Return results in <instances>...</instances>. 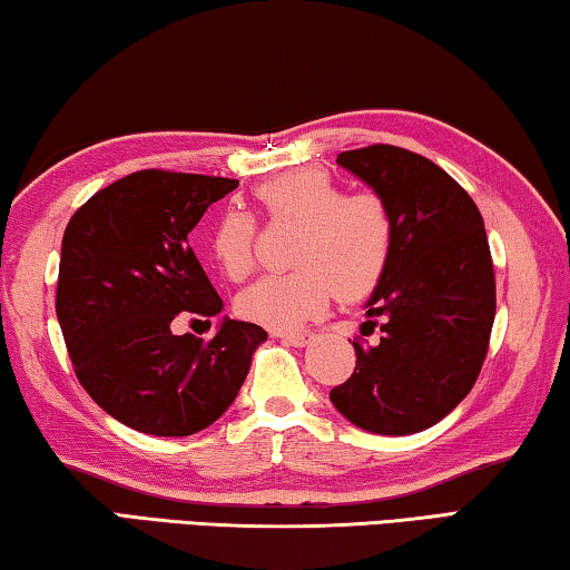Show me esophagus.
<instances>
[{
	"instance_id": "obj_1",
	"label": "esophagus",
	"mask_w": 570,
	"mask_h": 570,
	"mask_svg": "<svg viewBox=\"0 0 570 570\" xmlns=\"http://www.w3.org/2000/svg\"><path fill=\"white\" fill-rule=\"evenodd\" d=\"M273 335H277V338H283L285 343H291V346H295V348H305L307 343L313 341V333L311 331H275Z\"/></svg>"
}]
</instances>
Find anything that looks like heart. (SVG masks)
Here are the masks:
<instances>
[{
  "instance_id": "heart-1",
  "label": "heart",
  "mask_w": 570,
  "mask_h": 570,
  "mask_svg": "<svg viewBox=\"0 0 570 570\" xmlns=\"http://www.w3.org/2000/svg\"><path fill=\"white\" fill-rule=\"evenodd\" d=\"M255 199L269 219L297 224L291 273L259 277L239 293L237 311L273 331H295L321 315L333 295L361 301L373 293L394 255L396 227L376 194H346L318 169L285 171L263 181ZM255 222L227 209L214 224L212 255L224 275L242 279L252 269Z\"/></svg>"
}]
</instances>
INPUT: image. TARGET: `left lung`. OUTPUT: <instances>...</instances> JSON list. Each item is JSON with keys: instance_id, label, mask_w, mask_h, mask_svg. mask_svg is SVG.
I'll use <instances>...</instances> for the list:
<instances>
[{"instance_id": "1", "label": "left lung", "mask_w": 570, "mask_h": 570, "mask_svg": "<svg viewBox=\"0 0 570 570\" xmlns=\"http://www.w3.org/2000/svg\"><path fill=\"white\" fill-rule=\"evenodd\" d=\"M335 161L389 204L396 242L363 305L366 318H384L381 338L353 343L356 371L331 401L371 434H416L470 394L488 356L495 273L482 214L450 174L406 148L379 144Z\"/></svg>"}]
</instances>
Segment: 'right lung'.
Here are the masks:
<instances>
[{
  "label": "right lung",
  "instance_id": "right-lung-1",
  "mask_svg": "<svg viewBox=\"0 0 570 570\" xmlns=\"http://www.w3.org/2000/svg\"><path fill=\"white\" fill-rule=\"evenodd\" d=\"M237 186L136 171L92 194L65 229L55 301L65 346L92 401L136 432L189 436L217 422L267 341L259 325L227 315L207 343L171 333L179 313H222L189 232Z\"/></svg>",
  "mask_w": 570,
  "mask_h": 570
}]
</instances>
